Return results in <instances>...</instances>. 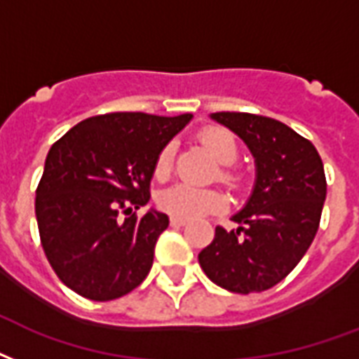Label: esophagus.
I'll return each mask as SVG.
<instances>
[{"mask_svg":"<svg viewBox=\"0 0 359 359\" xmlns=\"http://www.w3.org/2000/svg\"><path fill=\"white\" fill-rule=\"evenodd\" d=\"M171 226L173 228H182V226H186V220H182V218H171Z\"/></svg>","mask_w":359,"mask_h":359,"instance_id":"1","label":"esophagus"}]
</instances>
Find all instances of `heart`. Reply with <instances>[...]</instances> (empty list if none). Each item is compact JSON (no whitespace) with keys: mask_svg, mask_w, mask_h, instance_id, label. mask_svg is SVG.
<instances>
[{"mask_svg":"<svg viewBox=\"0 0 359 359\" xmlns=\"http://www.w3.org/2000/svg\"><path fill=\"white\" fill-rule=\"evenodd\" d=\"M199 141L210 154L215 156L222 168L218 169V180L231 191H241L245 179L239 169H235L231 163L239 156V147L235 137L228 130L222 128H207L199 133ZM173 144H165L158 152L154 161V177L158 180L169 179L171 169H173ZM158 205L163 212H168L173 218L182 220H194L199 216L210 215V212H220L226 209V196L222 191L212 190V188H194L188 184H175L168 190H163L158 196Z\"/></svg>","mask_w":359,"mask_h":359,"instance_id":"b5f03b06","label":"heart"}]
</instances>
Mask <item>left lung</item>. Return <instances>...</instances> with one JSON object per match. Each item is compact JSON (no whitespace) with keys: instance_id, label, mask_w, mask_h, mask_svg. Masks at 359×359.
<instances>
[{"instance_id":"8db88e82","label":"left lung","mask_w":359,"mask_h":359,"mask_svg":"<svg viewBox=\"0 0 359 359\" xmlns=\"http://www.w3.org/2000/svg\"><path fill=\"white\" fill-rule=\"evenodd\" d=\"M246 143L256 160V184L239 228L216 226L199 252L205 275L235 294H258L288 277L318 231L325 201L324 163L314 144L283 122L250 113H212Z\"/></svg>"}]
</instances>
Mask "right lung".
<instances>
[{
  "label": "right lung",
  "mask_w": 359,
  "mask_h": 359,
  "mask_svg": "<svg viewBox=\"0 0 359 359\" xmlns=\"http://www.w3.org/2000/svg\"><path fill=\"white\" fill-rule=\"evenodd\" d=\"M190 120L191 114H100L52 144L35 216L46 259L67 288L111 301L147 278L169 218L154 209L137 218L131 210L149 203L156 156Z\"/></svg>",
  "instance_id": "obj_1"
}]
</instances>
